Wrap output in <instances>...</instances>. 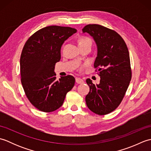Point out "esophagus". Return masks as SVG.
Returning a JSON list of instances; mask_svg holds the SVG:
<instances>
[{"label": "esophagus", "instance_id": "1", "mask_svg": "<svg viewBox=\"0 0 151 151\" xmlns=\"http://www.w3.org/2000/svg\"><path fill=\"white\" fill-rule=\"evenodd\" d=\"M75 81L77 84H83V83H84V81L81 78H76Z\"/></svg>", "mask_w": 151, "mask_h": 151}]
</instances>
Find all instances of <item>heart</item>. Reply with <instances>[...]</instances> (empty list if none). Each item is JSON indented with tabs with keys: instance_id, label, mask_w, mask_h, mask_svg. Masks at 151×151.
<instances>
[{
	"instance_id": "heart-1",
	"label": "heart",
	"mask_w": 151,
	"mask_h": 151,
	"mask_svg": "<svg viewBox=\"0 0 151 151\" xmlns=\"http://www.w3.org/2000/svg\"><path fill=\"white\" fill-rule=\"evenodd\" d=\"M87 43L91 44V40L88 37H82L79 40V45H84Z\"/></svg>"
}]
</instances>
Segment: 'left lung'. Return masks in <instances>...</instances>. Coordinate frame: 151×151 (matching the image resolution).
I'll return each mask as SVG.
<instances>
[{
    "instance_id": "obj_1",
    "label": "left lung",
    "mask_w": 151,
    "mask_h": 151,
    "mask_svg": "<svg viewBox=\"0 0 151 151\" xmlns=\"http://www.w3.org/2000/svg\"><path fill=\"white\" fill-rule=\"evenodd\" d=\"M82 32L90 35L97 45L94 67L101 78L99 84L86 80L89 87L86 104L96 114H108L120 104L132 78L129 50L119 34L101 25L88 24Z\"/></svg>"
}]
</instances>
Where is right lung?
Returning <instances> with one entry per match:
<instances>
[{"label": "right lung", "instance_id": "right-lung-1", "mask_svg": "<svg viewBox=\"0 0 151 151\" xmlns=\"http://www.w3.org/2000/svg\"><path fill=\"white\" fill-rule=\"evenodd\" d=\"M76 31L70 27H47L35 32L24 44L20 59L21 84L28 100L40 111L51 112L60 108L75 85L71 75L56 81L54 68L60 60L64 41Z\"/></svg>", "mask_w": 151, "mask_h": 151}]
</instances>
